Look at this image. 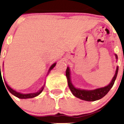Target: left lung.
I'll return each mask as SVG.
<instances>
[{
  "mask_svg": "<svg viewBox=\"0 0 124 124\" xmlns=\"http://www.w3.org/2000/svg\"><path fill=\"white\" fill-rule=\"evenodd\" d=\"M115 56L116 58H118V56L116 54H115ZM118 71V67L116 68L115 75L114 76V77L113 78L111 83L108 85L104 87H101V88L96 89L94 90L91 91L83 90V89H77L73 86V85L72 84L71 82V80H70V68H67V70H66V75L67 78H68V83L69 87H70V90L71 91L72 93L73 94L74 96L83 100H85V101H95V100H98L100 98H103L109 91L112 87L113 86L116 78L117 77Z\"/></svg>",
  "mask_w": 124,
  "mask_h": 124,
  "instance_id": "8db88e82",
  "label": "left lung"
}]
</instances>
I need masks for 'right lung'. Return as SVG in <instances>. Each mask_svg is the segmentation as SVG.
<instances>
[{
	"mask_svg": "<svg viewBox=\"0 0 124 124\" xmlns=\"http://www.w3.org/2000/svg\"><path fill=\"white\" fill-rule=\"evenodd\" d=\"M55 66H56V63H54V64H53L52 66H51L50 69H49V71L50 70H52L53 68H54ZM0 77H1V75H0ZM5 84H6V85L7 89H8L9 91V92H10L11 94H13L14 96H16V97H18V98H22V99H26V98H33V97H35V96H38V95H39V94L40 93L42 92V91L43 89H44V87H42L41 89H40L39 91H38V92H37V93H30V94H22V93H20L16 92V91H15V90L12 89L7 84L6 82H5Z\"/></svg>",
	"mask_w": 124,
	"mask_h": 124,
	"instance_id": "obj_1",
	"label": "right lung"
}]
</instances>
